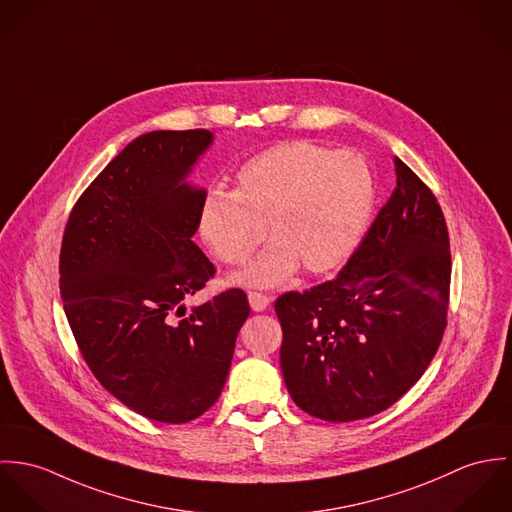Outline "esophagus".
Masks as SVG:
<instances>
[{"instance_id": "obj_1", "label": "esophagus", "mask_w": 512, "mask_h": 512, "mask_svg": "<svg viewBox=\"0 0 512 512\" xmlns=\"http://www.w3.org/2000/svg\"><path fill=\"white\" fill-rule=\"evenodd\" d=\"M247 298H249V304H251V308H253L255 312L267 310V306H269V302H271V298L265 296V294H261V292H249Z\"/></svg>"}]
</instances>
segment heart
Here are the masks:
<instances>
[{
  "instance_id": "b5f03b06",
  "label": "heart",
  "mask_w": 512,
  "mask_h": 512,
  "mask_svg": "<svg viewBox=\"0 0 512 512\" xmlns=\"http://www.w3.org/2000/svg\"><path fill=\"white\" fill-rule=\"evenodd\" d=\"M373 200V174L363 157L288 141L249 159L231 192L206 194L198 233L216 259L243 265L269 229V247L233 277L237 284L267 288L284 283L300 265L326 273L343 263L365 233Z\"/></svg>"
}]
</instances>
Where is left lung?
Returning a JSON list of instances; mask_svg holds the SVG:
<instances>
[{"instance_id":"left-lung-1","label":"left lung","mask_w":512,"mask_h":512,"mask_svg":"<svg viewBox=\"0 0 512 512\" xmlns=\"http://www.w3.org/2000/svg\"><path fill=\"white\" fill-rule=\"evenodd\" d=\"M397 188L336 279L286 292L281 369L292 400L328 422L393 406L446 330L452 255L432 190L395 157Z\"/></svg>"}]
</instances>
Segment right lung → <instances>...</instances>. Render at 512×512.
<instances>
[{"label":"right lung","instance_id":"1","mask_svg":"<svg viewBox=\"0 0 512 512\" xmlns=\"http://www.w3.org/2000/svg\"><path fill=\"white\" fill-rule=\"evenodd\" d=\"M206 129L131 141L74 204L60 247L64 314L94 377L137 414L184 424L228 379L249 316L241 288L186 312L216 269L192 241L204 188L186 182Z\"/></svg>","mask_w":512,"mask_h":512}]
</instances>
